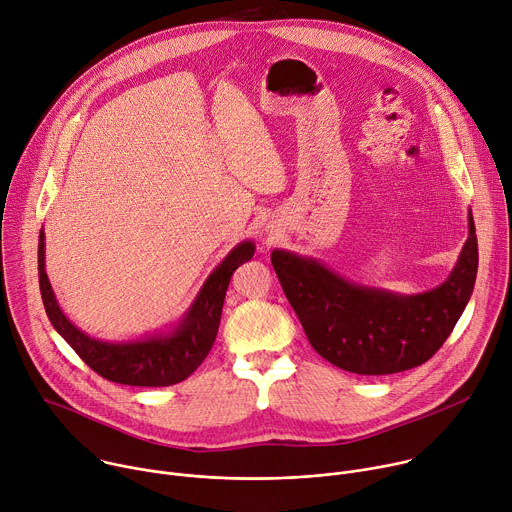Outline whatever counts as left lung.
Wrapping results in <instances>:
<instances>
[{"label": "left lung", "mask_w": 512, "mask_h": 512, "mask_svg": "<svg viewBox=\"0 0 512 512\" xmlns=\"http://www.w3.org/2000/svg\"><path fill=\"white\" fill-rule=\"evenodd\" d=\"M271 263L322 358L356 375H393L419 367L452 334L474 291L478 241L468 212V239L450 277L413 296L348 281L285 249H273Z\"/></svg>", "instance_id": "obj_1"}]
</instances>
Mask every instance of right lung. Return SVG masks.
I'll return each mask as SVG.
<instances>
[{"label": "right lung", "instance_id": "right-lung-1", "mask_svg": "<svg viewBox=\"0 0 512 512\" xmlns=\"http://www.w3.org/2000/svg\"><path fill=\"white\" fill-rule=\"evenodd\" d=\"M44 239L42 231L38 241V275L50 324L97 375L131 387H170L188 379L200 367L214 344L218 324H221L231 275L255 253L253 241H243L233 247V251L206 277L196 300L172 332H158L127 342H105L79 330L60 310L46 275Z\"/></svg>", "mask_w": 512, "mask_h": 512}]
</instances>
